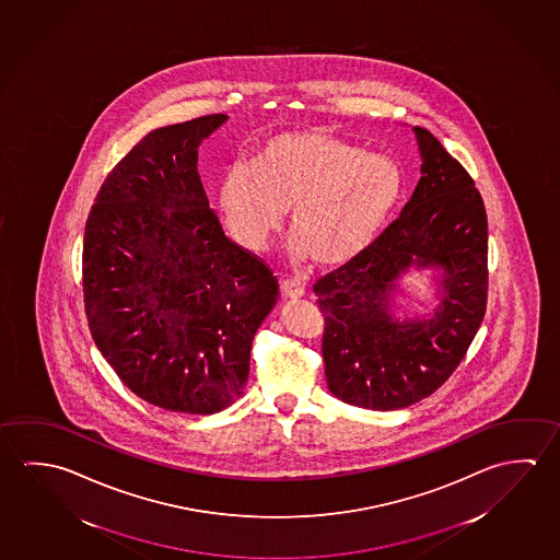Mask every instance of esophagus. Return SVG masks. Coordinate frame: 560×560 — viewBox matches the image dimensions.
<instances>
[{
  "instance_id": "obj_1",
  "label": "esophagus",
  "mask_w": 560,
  "mask_h": 560,
  "mask_svg": "<svg viewBox=\"0 0 560 560\" xmlns=\"http://www.w3.org/2000/svg\"><path fill=\"white\" fill-rule=\"evenodd\" d=\"M281 291H283L287 299L296 301V299L304 296V284L293 281V279H284L283 283H281Z\"/></svg>"
}]
</instances>
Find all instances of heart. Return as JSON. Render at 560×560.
Listing matches in <instances>:
<instances>
[{"label":"heart","instance_id":"b5f03b06","mask_svg":"<svg viewBox=\"0 0 560 560\" xmlns=\"http://www.w3.org/2000/svg\"><path fill=\"white\" fill-rule=\"evenodd\" d=\"M402 192L396 162L314 127L264 140L254 164L222 177L219 207L232 238L256 254L269 248L291 211L296 252L334 269L368 254Z\"/></svg>","mask_w":560,"mask_h":560}]
</instances>
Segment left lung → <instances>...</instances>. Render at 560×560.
I'll return each instance as SVG.
<instances>
[{
  "label": "left lung",
  "instance_id": "8db88e82",
  "mask_svg": "<svg viewBox=\"0 0 560 560\" xmlns=\"http://www.w3.org/2000/svg\"><path fill=\"white\" fill-rule=\"evenodd\" d=\"M422 177L400 217L368 254L314 284L324 314L322 358L331 395L368 410H398L435 393L477 336L488 294V221L467 170L430 130L413 127ZM442 271L431 319L392 316L410 267Z\"/></svg>",
  "mask_w": 560,
  "mask_h": 560
}]
</instances>
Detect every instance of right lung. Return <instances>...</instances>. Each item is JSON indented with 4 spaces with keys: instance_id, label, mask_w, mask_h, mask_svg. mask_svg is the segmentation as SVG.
I'll return each mask as SVG.
<instances>
[{
    "instance_id": "right-lung-1",
    "label": "right lung",
    "mask_w": 560,
    "mask_h": 560,
    "mask_svg": "<svg viewBox=\"0 0 560 560\" xmlns=\"http://www.w3.org/2000/svg\"><path fill=\"white\" fill-rule=\"evenodd\" d=\"M226 115L148 132L110 170L83 234L93 341L142 400L221 412L246 386L257 328L279 283L226 238L197 172V148Z\"/></svg>"
}]
</instances>
